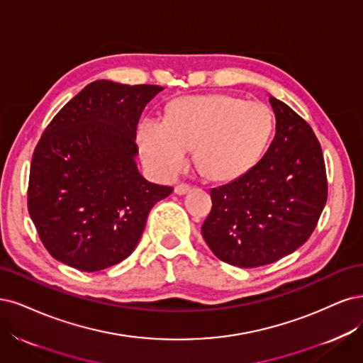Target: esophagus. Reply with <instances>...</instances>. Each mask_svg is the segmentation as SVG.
Segmentation results:
<instances>
[{
  "instance_id": "34e87169",
  "label": "esophagus",
  "mask_w": 363,
  "mask_h": 363,
  "mask_svg": "<svg viewBox=\"0 0 363 363\" xmlns=\"http://www.w3.org/2000/svg\"><path fill=\"white\" fill-rule=\"evenodd\" d=\"M190 190H191V186L189 184H178L177 186H174V193L179 194V196L189 193Z\"/></svg>"
}]
</instances>
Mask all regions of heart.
Masks as SVG:
<instances>
[{"label": "heart", "instance_id": "heart-1", "mask_svg": "<svg viewBox=\"0 0 363 363\" xmlns=\"http://www.w3.org/2000/svg\"><path fill=\"white\" fill-rule=\"evenodd\" d=\"M273 128V113L262 102L221 93L185 96L170 105L166 119L143 121L138 146L146 166L162 178L174 177L194 147L196 164L205 177L229 181L259 161Z\"/></svg>", "mask_w": 363, "mask_h": 363}]
</instances>
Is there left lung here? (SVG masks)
<instances>
[{
    "label": "left lung",
    "mask_w": 363,
    "mask_h": 363,
    "mask_svg": "<svg viewBox=\"0 0 363 363\" xmlns=\"http://www.w3.org/2000/svg\"><path fill=\"white\" fill-rule=\"evenodd\" d=\"M276 135L262 160L232 182L211 189L202 226L209 249L226 264L255 268L305 244L327 201L318 138L306 121L270 96Z\"/></svg>",
    "instance_id": "left-lung-1"
}]
</instances>
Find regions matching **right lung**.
Masks as SVG:
<instances>
[{
  "mask_svg": "<svg viewBox=\"0 0 363 363\" xmlns=\"http://www.w3.org/2000/svg\"><path fill=\"white\" fill-rule=\"evenodd\" d=\"M164 89L93 81L58 111L34 149L28 213L52 258L81 272L122 262L149 211L173 189L137 169V123Z\"/></svg>",
  "mask_w": 363,
  "mask_h": 363,
  "instance_id": "1",
  "label": "right lung"
}]
</instances>
